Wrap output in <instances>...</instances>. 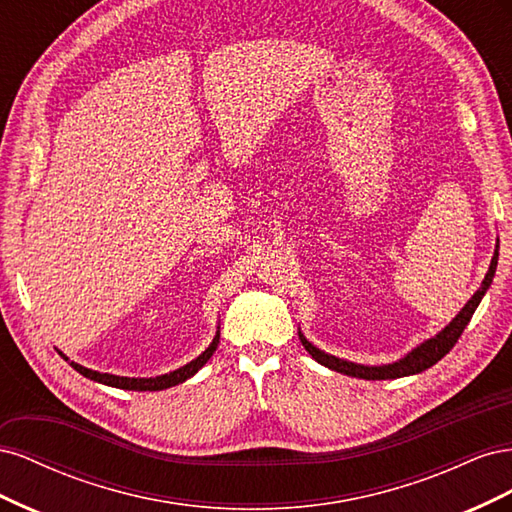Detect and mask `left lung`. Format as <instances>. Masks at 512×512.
I'll list each match as a JSON object with an SVG mask.
<instances>
[{
	"label": "left lung",
	"mask_w": 512,
	"mask_h": 512,
	"mask_svg": "<svg viewBox=\"0 0 512 512\" xmlns=\"http://www.w3.org/2000/svg\"><path fill=\"white\" fill-rule=\"evenodd\" d=\"M498 247L495 245V254L491 258V265H489V271L485 275L483 280V286H480L474 297L466 303V307L461 309V312L457 314V318L448 324V327L444 331H440L436 337L427 339L425 344L418 346L416 350H412L406 359H401L393 365H382V367H365V365H356V363H348V361H342V359H335V356L327 354L318 350L316 346H312L307 342V339L299 333V339L301 344L305 346V350L314 356V359L329 367V369H335L339 371V374H346V376H352V378H363V380H393V378H404V376H412V374H421V371L429 369L431 365H436L442 356H446L448 352L453 350V346L457 344V339L461 337L463 329L468 327V322L472 318V314L476 312V307L480 303V299H483V294L487 292L489 284L493 282V275H495V267H498Z\"/></svg>",
	"instance_id": "left-lung-1"
}]
</instances>
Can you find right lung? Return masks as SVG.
<instances>
[{
    "mask_svg": "<svg viewBox=\"0 0 512 512\" xmlns=\"http://www.w3.org/2000/svg\"><path fill=\"white\" fill-rule=\"evenodd\" d=\"M218 344H220V331H218V335L213 337V342H211V346L198 356V359H194V361H190L188 365L185 367H179V369H175V371H170V374H164V376H158V378H121V376H111V374H100V371H94V369H87V367H83V365H79V363H74V361H70L68 356H64V359L79 371V374H83L85 378H89V380H96V382H102V384H106V386H115V389H123V391H162V389H170V386H175V384H181V382H185L188 378H192L196 371L203 367L209 359H211V354L215 352V348H218Z\"/></svg>",
    "mask_w": 512,
    "mask_h": 512,
    "instance_id": "right-lung-1",
    "label": "right lung"
}]
</instances>
